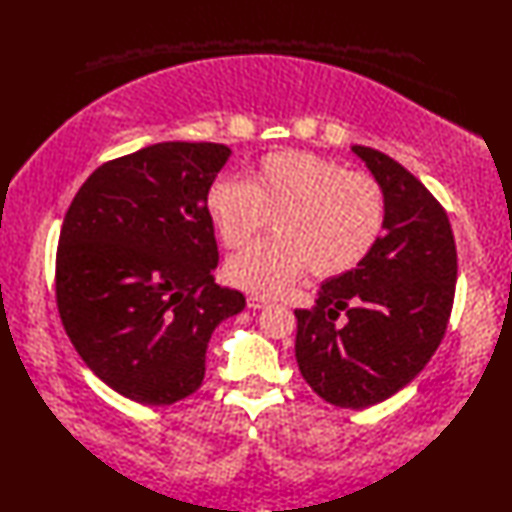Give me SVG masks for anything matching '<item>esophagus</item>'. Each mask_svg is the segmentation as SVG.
<instances>
[{"instance_id": "obj_1", "label": "esophagus", "mask_w": 512, "mask_h": 512, "mask_svg": "<svg viewBox=\"0 0 512 512\" xmlns=\"http://www.w3.org/2000/svg\"><path fill=\"white\" fill-rule=\"evenodd\" d=\"M268 299H264V297H257V295H253V297H248V308L250 310H262V308H266L268 306Z\"/></svg>"}]
</instances>
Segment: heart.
Here are the masks:
<instances>
[{
    "label": "heart",
    "instance_id": "heart-1",
    "mask_svg": "<svg viewBox=\"0 0 512 512\" xmlns=\"http://www.w3.org/2000/svg\"><path fill=\"white\" fill-rule=\"evenodd\" d=\"M206 213L222 244H248L273 217L277 235L226 262L235 288L275 297L310 268L317 277L350 273L376 248L387 222L380 182L308 151L268 154L246 180H215Z\"/></svg>",
    "mask_w": 512,
    "mask_h": 512
}]
</instances>
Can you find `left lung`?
<instances>
[{
  "instance_id": "8db88e82",
  "label": "left lung",
  "mask_w": 512,
  "mask_h": 512,
  "mask_svg": "<svg viewBox=\"0 0 512 512\" xmlns=\"http://www.w3.org/2000/svg\"><path fill=\"white\" fill-rule=\"evenodd\" d=\"M352 151L385 191V233L354 270L325 281L314 310H295V356L325 402L365 409L411 383L438 350L458 253L447 213L416 176L383 151Z\"/></svg>"
}]
</instances>
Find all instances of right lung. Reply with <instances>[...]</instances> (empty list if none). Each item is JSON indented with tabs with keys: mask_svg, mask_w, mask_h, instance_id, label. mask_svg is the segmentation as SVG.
Wrapping results in <instances>:
<instances>
[{
	"mask_svg": "<svg viewBox=\"0 0 512 512\" xmlns=\"http://www.w3.org/2000/svg\"><path fill=\"white\" fill-rule=\"evenodd\" d=\"M231 158L169 140L105 162L74 195L57 250V306L74 350L143 405L198 391L213 330L244 310L215 284L206 193Z\"/></svg>",
	"mask_w": 512,
	"mask_h": 512,
	"instance_id": "add662e5",
	"label": "right lung"
}]
</instances>
